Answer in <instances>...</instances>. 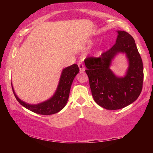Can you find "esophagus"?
Here are the masks:
<instances>
[{
  "label": "esophagus",
  "instance_id": "esophagus-1",
  "mask_svg": "<svg viewBox=\"0 0 153 153\" xmlns=\"http://www.w3.org/2000/svg\"><path fill=\"white\" fill-rule=\"evenodd\" d=\"M78 67L79 68V71L81 72H83L85 71V67L84 65V64H83L82 62H79L78 63Z\"/></svg>",
  "mask_w": 153,
  "mask_h": 153
}]
</instances>
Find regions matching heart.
Here are the masks:
<instances>
[{
    "instance_id": "1",
    "label": "heart",
    "mask_w": 153,
    "mask_h": 153,
    "mask_svg": "<svg viewBox=\"0 0 153 153\" xmlns=\"http://www.w3.org/2000/svg\"><path fill=\"white\" fill-rule=\"evenodd\" d=\"M95 43H96V42H94V41H93V40H90L89 42L87 43L86 48H90L92 47V46L95 45Z\"/></svg>"
}]
</instances>
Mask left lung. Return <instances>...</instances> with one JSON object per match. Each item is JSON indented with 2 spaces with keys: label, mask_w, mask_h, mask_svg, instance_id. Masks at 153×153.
Instances as JSON below:
<instances>
[{
  "label": "left lung",
  "mask_w": 153,
  "mask_h": 153,
  "mask_svg": "<svg viewBox=\"0 0 153 153\" xmlns=\"http://www.w3.org/2000/svg\"><path fill=\"white\" fill-rule=\"evenodd\" d=\"M113 47L98 58L84 60L86 73L94 101L106 109H120L138 98L142 89L143 64L135 40L125 31L118 30ZM125 53L128 67L123 77L116 76L110 67L115 56Z\"/></svg>",
  "instance_id": "obj_1"
}]
</instances>
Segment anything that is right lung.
<instances>
[{
    "label": "right lung",
    "mask_w": 153,
    "mask_h": 153,
    "mask_svg": "<svg viewBox=\"0 0 153 153\" xmlns=\"http://www.w3.org/2000/svg\"><path fill=\"white\" fill-rule=\"evenodd\" d=\"M79 71V67L76 64H73L71 66L64 68L62 70L55 94L49 99L38 104H29L21 100L15 92L11 83L13 92L17 101L27 109L40 115H53L59 112L66 105L69 98L72 82Z\"/></svg>",
    "instance_id": "1"
}]
</instances>
